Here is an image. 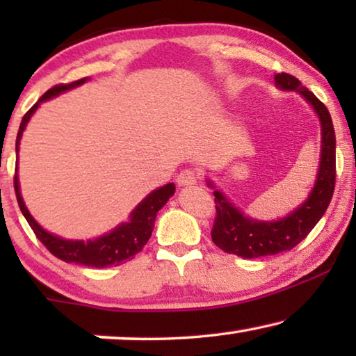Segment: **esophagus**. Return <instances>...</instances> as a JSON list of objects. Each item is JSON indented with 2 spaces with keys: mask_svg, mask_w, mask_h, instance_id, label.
<instances>
[{
  "mask_svg": "<svg viewBox=\"0 0 356 356\" xmlns=\"http://www.w3.org/2000/svg\"><path fill=\"white\" fill-rule=\"evenodd\" d=\"M199 181V173L196 170H183L181 173L178 175L177 183L179 186H191V184H196Z\"/></svg>",
  "mask_w": 356,
  "mask_h": 356,
  "instance_id": "34e87169",
  "label": "esophagus"
}]
</instances>
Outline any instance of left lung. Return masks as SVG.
<instances>
[{"mask_svg": "<svg viewBox=\"0 0 356 356\" xmlns=\"http://www.w3.org/2000/svg\"><path fill=\"white\" fill-rule=\"evenodd\" d=\"M275 84L282 90L298 92L318 113L323 134L319 172L308 199L289 216L274 222L246 217L220 191H213L217 213L212 227V241L228 254L245 259L279 254L303 241L327 211L335 188V133L329 110L313 92L301 86L295 76L280 72L275 74ZM209 186H212L211 181Z\"/></svg>", "mask_w": 356, "mask_h": 356, "instance_id": "left-lung-1", "label": "left lung"}]
</instances>
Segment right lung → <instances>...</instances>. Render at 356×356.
I'll return each mask as SVG.
<instances>
[{"label": "right lung", "instance_id": "right-lung-1", "mask_svg": "<svg viewBox=\"0 0 356 356\" xmlns=\"http://www.w3.org/2000/svg\"><path fill=\"white\" fill-rule=\"evenodd\" d=\"M87 77L79 81L71 82V84H58L51 87L50 90H47L43 94L35 105L24 115L17 131V139H16V152H19V144H21V138L24 129L31 120V116L35 113L38 105L42 102H45L51 97L60 95L61 92L74 89V87L84 84ZM14 191H16L17 204L21 212L26 217V220L31 228L35 233V236L42 241V245L51 252L53 256H56L58 259L65 262H74V264L81 266H89V267H108V266H120L121 262L131 261L138 252L145 246V243L149 241L150 235L154 230V222L155 217L160 209H162L170 197L175 194V184L168 183L165 186L155 189L149 194L147 197L143 199L138 204V207L131 212L129 222L121 223L111 230L106 235L97 238V240L89 241H77V240H65L56 235H51L47 230L38 225L33 220V217L29 213L26 204H24L21 197V191H19V179H17V168L16 175H14Z\"/></svg>", "mask_w": 356, "mask_h": 356}]
</instances>
